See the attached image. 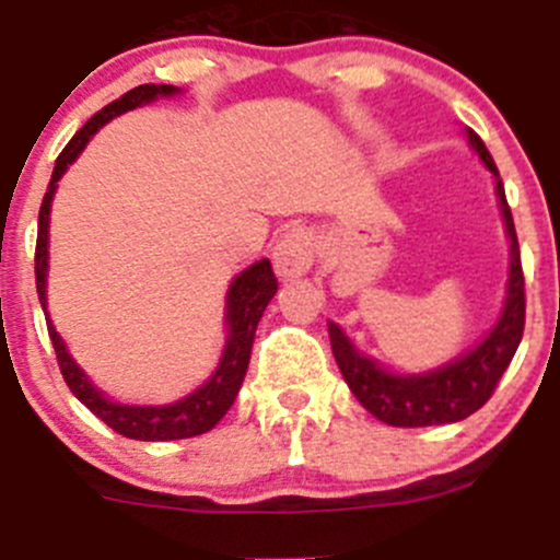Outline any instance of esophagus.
I'll return each instance as SVG.
<instances>
[{"mask_svg":"<svg viewBox=\"0 0 560 560\" xmlns=\"http://www.w3.org/2000/svg\"><path fill=\"white\" fill-rule=\"evenodd\" d=\"M312 261H315V240H312L310 231L299 229V225L284 231L273 248L276 273L284 281H292L304 276L312 268Z\"/></svg>","mask_w":560,"mask_h":560,"instance_id":"1","label":"esophagus"}]
</instances>
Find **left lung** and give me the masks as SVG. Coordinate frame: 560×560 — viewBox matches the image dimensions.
Here are the masks:
<instances>
[{
    "label": "left lung",
    "instance_id": "1",
    "mask_svg": "<svg viewBox=\"0 0 560 560\" xmlns=\"http://www.w3.org/2000/svg\"><path fill=\"white\" fill-rule=\"evenodd\" d=\"M468 142L480 153L482 164L497 175V198H500L502 218L511 236V279H508V301L500 324L493 326L491 335L477 349L463 354L460 360L418 376L387 374L374 360L357 354L340 326L329 324L331 354H335L342 380L349 382L357 401L371 416L390 427L452 424L480 410L497 390V382L511 365L522 342V331H525V273L518 259L516 229H513L511 206L505 200V186H502L500 170L493 164L491 153L475 130H468Z\"/></svg>",
    "mask_w": 560,
    "mask_h": 560
}]
</instances>
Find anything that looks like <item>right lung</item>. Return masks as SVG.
I'll use <instances>...</instances> for the list:
<instances>
[{
    "label": "right lung",
    "mask_w": 560,
    "mask_h": 560,
    "mask_svg": "<svg viewBox=\"0 0 560 560\" xmlns=\"http://www.w3.org/2000/svg\"><path fill=\"white\" fill-rule=\"evenodd\" d=\"M178 89L175 85H155L144 83L130 89L128 94H122L119 100L105 105L103 110H97L78 133L72 136V142L63 148V153L58 155L52 170V180H49V189L42 200V211H38V240H35V287H38V301L42 306H47V229H49V203H52L55 186H58L60 175L67 173V167L80 155V150L85 148V142L103 128L108 119L119 117L125 110L136 108V105L150 103L159 94H175ZM279 290V281H276L273 268H270L268 259L256 261L248 270L236 276L234 284L229 290V310H225V320H229V342H225L223 360L220 368L214 371L209 382L203 387H198L195 393H189L186 399L175 401V405H161V407H130V405H117V401H108L92 382L85 380V374L74 365L72 357L67 354V346L58 337L55 326L47 320L49 340L55 346V357H58L60 374L67 380L69 390L83 401L100 421L110 427L114 432L125 438H133V441H178V438H192L203 435L211 427L218 424L220 418L229 412V407L234 405L240 385L245 380V371H248L250 362V349H254L256 326L261 320V312L270 304V299Z\"/></svg>",
    "instance_id": "add662e5"
}]
</instances>
